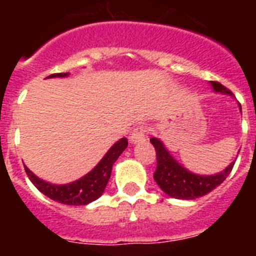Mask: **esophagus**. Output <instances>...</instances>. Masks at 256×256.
<instances>
[{"label": "esophagus", "instance_id": "obj_1", "mask_svg": "<svg viewBox=\"0 0 256 256\" xmlns=\"http://www.w3.org/2000/svg\"><path fill=\"white\" fill-rule=\"evenodd\" d=\"M148 130L146 126H137L130 134V140L132 142H134V144L136 142L144 141L146 138V136H148Z\"/></svg>", "mask_w": 256, "mask_h": 256}]
</instances>
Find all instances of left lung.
Returning a JSON list of instances; mask_svg holds the SVG:
<instances>
[{"mask_svg":"<svg viewBox=\"0 0 256 256\" xmlns=\"http://www.w3.org/2000/svg\"><path fill=\"white\" fill-rule=\"evenodd\" d=\"M212 84L216 92L232 94V92L227 87L219 82L212 80ZM150 142L154 144L156 151V169L154 173V180L166 195L174 198L192 200V198L206 195L216 187H218L220 183L224 182L234 165V162H230V166L216 176H206V177L198 176L178 164L169 155L162 141L158 138H151Z\"/></svg>","mask_w":256,"mask_h":256,"instance_id":"obj_1","label":"left lung"}]
</instances>
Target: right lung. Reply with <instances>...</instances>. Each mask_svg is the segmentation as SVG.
<instances>
[{
  "mask_svg": "<svg viewBox=\"0 0 256 256\" xmlns=\"http://www.w3.org/2000/svg\"><path fill=\"white\" fill-rule=\"evenodd\" d=\"M66 76L68 73H56L51 74L47 78ZM126 146H128V140L126 138H122L120 141H118L104 156V159L97 164V166H94V170L90 172L87 176H84L80 180L69 183V184L56 186V184L44 182V180L36 177L26 166V173L29 180H32V183L51 200L65 205H87L102 195L104 190H105L106 184L110 180V176H112V165L120 156V154L126 150Z\"/></svg>",
  "mask_w": 256,
  "mask_h": 256,
  "instance_id": "1",
  "label": "right lung"
}]
</instances>
